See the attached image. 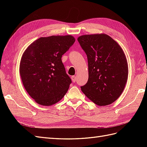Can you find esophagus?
Instances as JSON below:
<instances>
[{"label":"esophagus","mask_w":147,"mask_h":147,"mask_svg":"<svg viewBox=\"0 0 147 147\" xmlns=\"http://www.w3.org/2000/svg\"><path fill=\"white\" fill-rule=\"evenodd\" d=\"M71 79H72V80L74 83H75V82H76L77 80V77L76 76H72V77H71Z\"/></svg>","instance_id":"esophagus-1"}]
</instances>
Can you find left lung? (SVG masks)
I'll return each mask as SVG.
<instances>
[{
	"instance_id": "8db88e82",
	"label": "left lung",
	"mask_w": 147,
	"mask_h": 147,
	"mask_svg": "<svg viewBox=\"0 0 147 147\" xmlns=\"http://www.w3.org/2000/svg\"><path fill=\"white\" fill-rule=\"evenodd\" d=\"M78 41L88 57V80L82 92L97 105L112 104L127 80L128 65L118 43L105 34L83 35Z\"/></svg>"
}]
</instances>
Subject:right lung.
Instances as JSON below:
<instances>
[{
    "mask_svg": "<svg viewBox=\"0 0 147 147\" xmlns=\"http://www.w3.org/2000/svg\"><path fill=\"white\" fill-rule=\"evenodd\" d=\"M75 41L70 35L40 37L24 52L20 76L25 90L37 104L52 105L67 92L72 81L61 57Z\"/></svg>",
    "mask_w": 147,
    "mask_h": 147,
    "instance_id": "add662e5",
    "label": "right lung"
}]
</instances>
